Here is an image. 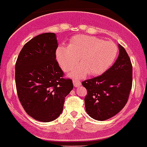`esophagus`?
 Returning a JSON list of instances; mask_svg holds the SVG:
<instances>
[{
    "label": "esophagus",
    "instance_id": "1",
    "mask_svg": "<svg viewBox=\"0 0 147 147\" xmlns=\"http://www.w3.org/2000/svg\"><path fill=\"white\" fill-rule=\"evenodd\" d=\"M73 83H74V86L75 87H78V86H81V82L79 80H74Z\"/></svg>",
    "mask_w": 147,
    "mask_h": 147
}]
</instances>
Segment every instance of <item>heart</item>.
<instances>
[{"label":"heart","mask_w":147,"mask_h":147,"mask_svg":"<svg viewBox=\"0 0 147 147\" xmlns=\"http://www.w3.org/2000/svg\"><path fill=\"white\" fill-rule=\"evenodd\" d=\"M118 55V45L112 42L86 35L70 38L68 47L61 45L56 50V58L64 71H69L78 63L80 66L70 73L74 78L87 74L96 76L105 72L113 64Z\"/></svg>","instance_id":"b5f03b06"}]
</instances>
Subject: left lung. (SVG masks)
<instances>
[{
	"label": "left lung",
	"mask_w": 147,
	"mask_h": 147,
	"mask_svg": "<svg viewBox=\"0 0 147 147\" xmlns=\"http://www.w3.org/2000/svg\"><path fill=\"white\" fill-rule=\"evenodd\" d=\"M119 55L115 64L103 74L83 81L87 90L86 111L95 120L105 121L121 110L132 87V64L125 49L118 45Z\"/></svg>",
	"instance_id": "1"
}]
</instances>
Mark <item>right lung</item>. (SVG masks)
<instances>
[{
	"instance_id": "add662e5",
	"label": "right lung",
	"mask_w": 147,
	"mask_h": 147,
	"mask_svg": "<svg viewBox=\"0 0 147 147\" xmlns=\"http://www.w3.org/2000/svg\"><path fill=\"white\" fill-rule=\"evenodd\" d=\"M56 35L40 34L26 43L16 60L15 80L19 99L29 116L49 122L59 117L65 97L73 90L72 80L56 61Z\"/></svg>"
}]
</instances>
